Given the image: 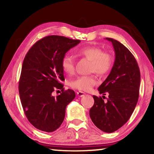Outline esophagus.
<instances>
[{"label": "esophagus", "mask_w": 154, "mask_h": 154, "mask_svg": "<svg viewBox=\"0 0 154 154\" xmlns=\"http://www.w3.org/2000/svg\"><path fill=\"white\" fill-rule=\"evenodd\" d=\"M85 92H81V91H79L77 92V95L79 97H83L84 95H85Z\"/></svg>", "instance_id": "esophagus-1"}]
</instances>
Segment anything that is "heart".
<instances>
[{"instance_id":"b5f03b06","label":"heart","mask_w":154,"mask_h":154,"mask_svg":"<svg viewBox=\"0 0 154 154\" xmlns=\"http://www.w3.org/2000/svg\"><path fill=\"white\" fill-rule=\"evenodd\" d=\"M79 56L84 57L91 61L90 72H95L100 75L108 73L112 68L113 64V57L109 53L104 52L102 49L95 46H85L76 50ZM62 68L67 74L74 72V60L70 55H64L62 60ZM97 80L94 75H80L70 81V87L81 91H89L96 85Z\"/></svg>"}]
</instances>
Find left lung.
Segmentation results:
<instances>
[{
  "label": "left lung",
  "mask_w": 154,
  "mask_h": 154,
  "mask_svg": "<svg viewBox=\"0 0 154 154\" xmlns=\"http://www.w3.org/2000/svg\"><path fill=\"white\" fill-rule=\"evenodd\" d=\"M105 39L112 43L115 62L98 90L100 94L109 93V98L104 102L101 97L94 95V103L90 109V116L99 129L111 133L121 128L135 109L139 98L140 71L135 58L125 46L111 38Z\"/></svg>",
  "instance_id": "8db88e82"
}]
</instances>
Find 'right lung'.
Returning <instances> with one entry per match:
<instances>
[{"mask_svg":"<svg viewBox=\"0 0 154 154\" xmlns=\"http://www.w3.org/2000/svg\"><path fill=\"white\" fill-rule=\"evenodd\" d=\"M60 35H48L37 41L25 56L19 82L23 109L35 128L51 132L58 129L65 117L66 106L75 98L73 90H64L62 60L71 48L80 43ZM55 89L61 94L51 95Z\"/></svg>","mask_w":154,"mask_h":154,"instance_id":"1","label":"right lung"}]
</instances>
